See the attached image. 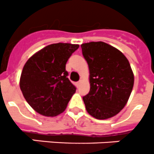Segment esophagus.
<instances>
[{
  "label": "esophagus",
  "mask_w": 154,
  "mask_h": 154,
  "mask_svg": "<svg viewBox=\"0 0 154 154\" xmlns=\"http://www.w3.org/2000/svg\"><path fill=\"white\" fill-rule=\"evenodd\" d=\"M81 82H82L79 81V82H78L76 83V85H77V86L79 87V86H80V85H81Z\"/></svg>",
  "instance_id": "34e87169"
}]
</instances>
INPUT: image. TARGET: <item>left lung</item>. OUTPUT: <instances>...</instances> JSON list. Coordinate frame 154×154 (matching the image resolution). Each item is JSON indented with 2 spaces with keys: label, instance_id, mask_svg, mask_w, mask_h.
Instances as JSON below:
<instances>
[{
  "label": "left lung",
  "instance_id": "8db88e82",
  "mask_svg": "<svg viewBox=\"0 0 154 154\" xmlns=\"http://www.w3.org/2000/svg\"><path fill=\"white\" fill-rule=\"evenodd\" d=\"M90 71V91L82 97L89 115L97 119L116 115L127 104L134 86L128 59L104 42L82 44Z\"/></svg>",
  "mask_w": 154,
  "mask_h": 154
}]
</instances>
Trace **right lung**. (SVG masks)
I'll list each match as a JSON object with an SVG mask.
<instances>
[{
  "label": "right lung",
  "mask_w": 154,
  "mask_h": 154,
  "mask_svg": "<svg viewBox=\"0 0 154 154\" xmlns=\"http://www.w3.org/2000/svg\"><path fill=\"white\" fill-rule=\"evenodd\" d=\"M79 46L54 43L30 57L23 66L20 87L36 112L53 117L66 109L76 87L68 78L66 65Z\"/></svg>",
  "instance_id": "obj_1"
}]
</instances>
